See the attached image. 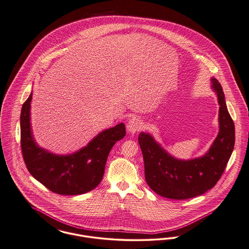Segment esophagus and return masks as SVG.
<instances>
[{
	"label": "esophagus",
	"instance_id": "obj_1",
	"mask_svg": "<svg viewBox=\"0 0 249 249\" xmlns=\"http://www.w3.org/2000/svg\"><path fill=\"white\" fill-rule=\"evenodd\" d=\"M126 128L130 133L138 132L142 128V122L139 118L133 117L128 121L126 124Z\"/></svg>",
	"mask_w": 249,
	"mask_h": 249
}]
</instances>
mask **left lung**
<instances>
[{
	"label": "left lung",
	"mask_w": 249,
	"mask_h": 249,
	"mask_svg": "<svg viewBox=\"0 0 249 249\" xmlns=\"http://www.w3.org/2000/svg\"><path fill=\"white\" fill-rule=\"evenodd\" d=\"M211 81L220 106L219 133L203 157L178 160L168 154L148 133L139 135L146 183L156 194L166 198L183 200L205 194L218 182L231 156L235 143L234 123L221 84L213 77Z\"/></svg>",
	"instance_id": "obj_1"
}]
</instances>
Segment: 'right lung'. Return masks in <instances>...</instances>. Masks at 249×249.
<instances>
[{"mask_svg":"<svg viewBox=\"0 0 249 249\" xmlns=\"http://www.w3.org/2000/svg\"><path fill=\"white\" fill-rule=\"evenodd\" d=\"M32 93L21 107L20 147L24 163L34 178L51 192L75 196L86 194L101 182L113 145L125 136L123 123L99 133L79 151L59 156L39 147L34 140L30 123Z\"/></svg>","mask_w":249,"mask_h":249,"instance_id":"obj_1","label":"right lung"}]
</instances>
